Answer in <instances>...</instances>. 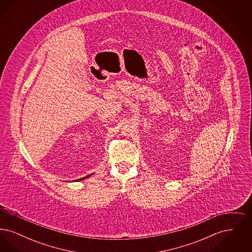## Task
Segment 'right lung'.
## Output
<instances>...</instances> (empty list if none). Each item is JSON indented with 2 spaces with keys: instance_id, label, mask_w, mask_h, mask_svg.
<instances>
[{
  "instance_id": "obj_1",
  "label": "right lung",
  "mask_w": 252,
  "mask_h": 252,
  "mask_svg": "<svg viewBox=\"0 0 252 252\" xmlns=\"http://www.w3.org/2000/svg\"><path fill=\"white\" fill-rule=\"evenodd\" d=\"M93 174H91V175H89V176H87V177H85V178H82V179H78V180H73V181H79V180H83L85 179H87V178H89V177H91Z\"/></svg>"
}]
</instances>
